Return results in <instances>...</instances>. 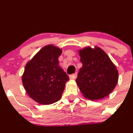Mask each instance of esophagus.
I'll list each match as a JSON object with an SVG mask.
<instances>
[{"label":"esophagus","mask_w":133,"mask_h":133,"mask_svg":"<svg viewBox=\"0 0 133 133\" xmlns=\"http://www.w3.org/2000/svg\"><path fill=\"white\" fill-rule=\"evenodd\" d=\"M77 73H75V74H72V75H70V79H75L77 78Z\"/></svg>","instance_id":"esophagus-1"}]
</instances>
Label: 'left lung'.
Returning <instances> with one entry per match:
<instances>
[{
	"label": "left lung",
	"mask_w": 133,
	"mask_h": 133,
	"mask_svg": "<svg viewBox=\"0 0 133 133\" xmlns=\"http://www.w3.org/2000/svg\"><path fill=\"white\" fill-rule=\"evenodd\" d=\"M82 63L76 83L85 98L103 99L112 92L118 79V72L107 54L100 48L85 47L78 50Z\"/></svg>",
	"instance_id": "obj_1"
}]
</instances>
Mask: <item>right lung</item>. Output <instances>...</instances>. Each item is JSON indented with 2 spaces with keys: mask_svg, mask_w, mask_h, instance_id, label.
<instances>
[{
  "mask_svg": "<svg viewBox=\"0 0 133 133\" xmlns=\"http://www.w3.org/2000/svg\"><path fill=\"white\" fill-rule=\"evenodd\" d=\"M62 49L52 44L43 47L27 62L22 82L27 94L41 105H50L60 99L69 77L59 66Z\"/></svg>",
  "mask_w": 133,
  "mask_h": 133,
  "instance_id": "right-lung-1",
  "label": "right lung"
}]
</instances>
